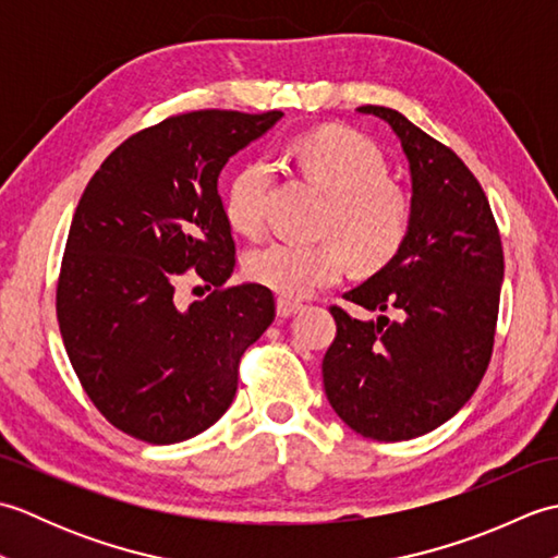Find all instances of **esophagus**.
<instances>
[{
    "mask_svg": "<svg viewBox=\"0 0 558 558\" xmlns=\"http://www.w3.org/2000/svg\"><path fill=\"white\" fill-rule=\"evenodd\" d=\"M276 310H278V316H292L302 310V304L292 298H278Z\"/></svg>",
    "mask_w": 558,
    "mask_h": 558,
    "instance_id": "esophagus-1",
    "label": "esophagus"
}]
</instances>
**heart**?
<instances>
[{
    "mask_svg": "<svg viewBox=\"0 0 558 558\" xmlns=\"http://www.w3.org/2000/svg\"><path fill=\"white\" fill-rule=\"evenodd\" d=\"M300 174L326 194L316 232L324 242H268L244 256V270L258 286L302 298L340 280L348 260L374 272L393 260L412 228V201L388 180V162L372 138L330 126L304 134L290 148ZM276 184V165L256 158L232 177L225 216L234 232H264L266 204Z\"/></svg>",
    "mask_w": 558,
    "mask_h": 558,
    "instance_id": "b5f03b06",
    "label": "heart"
}]
</instances>
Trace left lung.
I'll list each match as a JSON object with an SVG mask.
<instances>
[{
    "label": "left lung",
    "instance_id": "8db88e82",
    "mask_svg": "<svg viewBox=\"0 0 558 558\" xmlns=\"http://www.w3.org/2000/svg\"><path fill=\"white\" fill-rule=\"evenodd\" d=\"M398 134L412 174V228L400 254L330 306L324 357L330 408L374 441H408L448 422L487 372L504 282V246L487 194L453 150L390 108L364 105Z\"/></svg>",
    "mask_w": 558,
    "mask_h": 558
}]
</instances>
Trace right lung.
<instances>
[{
	"label": "right lung",
	"mask_w": 558,
	"mask_h": 558,
	"mask_svg": "<svg viewBox=\"0 0 558 558\" xmlns=\"http://www.w3.org/2000/svg\"><path fill=\"white\" fill-rule=\"evenodd\" d=\"M280 110H196L141 129L90 177L57 280V322L78 381L117 429L186 441L232 405L240 360L276 318L256 282L222 288L234 240L218 174ZM189 267L217 288L180 311Z\"/></svg>",
	"instance_id": "1"
}]
</instances>
